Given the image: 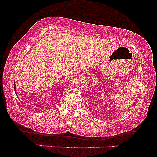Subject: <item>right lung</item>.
<instances>
[{
    "mask_svg": "<svg viewBox=\"0 0 157 157\" xmlns=\"http://www.w3.org/2000/svg\"><path fill=\"white\" fill-rule=\"evenodd\" d=\"M14 88H15V91H16V86H15V83L14 84Z\"/></svg>",
    "mask_w": 157,
    "mask_h": 157,
    "instance_id": "1",
    "label": "right lung"
}]
</instances>
